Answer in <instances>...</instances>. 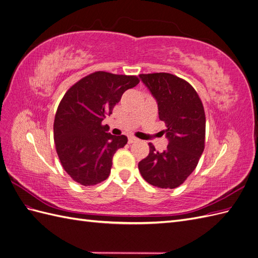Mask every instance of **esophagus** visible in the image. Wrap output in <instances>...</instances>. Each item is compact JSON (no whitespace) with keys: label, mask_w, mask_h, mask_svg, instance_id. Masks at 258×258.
<instances>
[{"label":"esophagus","mask_w":258,"mask_h":258,"mask_svg":"<svg viewBox=\"0 0 258 258\" xmlns=\"http://www.w3.org/2000/svg\"><path fill=\"white\" fill-rule=\"evenodd\" d=\"M137 141H138V139L135 138V137H129V138H128V143H129V144L135 143V142H137Z\"/></svg>","instance_id":"esophagus-1"}]
</instances>
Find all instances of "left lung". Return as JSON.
<instances>
[{"mask_svg": "<svg viewBox=\"0 0 258 258\" xmlns=\"http://www.w3.org/2000/svg\"><path fill=\"white\" fill-rule=\"evenodd\" d=\"M140 79L157 102L159 119L166 123L169 144L162 152L148 144L150 154L138 167L147 183L172 189L191 174L204 153V105L191 85L175 75L141 74Z\"/></svg>", "mask_w": 258, "mask_h": 258, "instance_id": "obj_1", "label": "left lung"}]
</instances>
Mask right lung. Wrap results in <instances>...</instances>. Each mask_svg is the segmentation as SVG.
<instances>
[{
	"mask_svg": "<svg viewBox=\"0 0 258 258\" xmlns=\"http://www.w3.org/2000/svg\"><path fill=\"white\" fill-rule=\"evenodd\" d=\"M139 82L137 76L99 71L77 82L62 98L54 116L53 140L62 167L75 182L91 186L110 175L113 156L128 139L108 134L102 121L122 93Z\"/></svg>",
	"mask_w": 258,
	"mask_h": 258,
	"instance_id": "add662e5",
	"label": "right lung"
}]
</instances>
